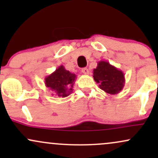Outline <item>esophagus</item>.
Returning a JSON list of instances; mask_svg holds the SVG:
<instances>
[{"label": "esophagus", "instance_id": "esophagus-1", "mask_svg": "<svg viewBox=\"0 0 158 158\" xmlns=\"http://www.w3.org/2000/svg\"><path fill=\"white\" fill-rule=\"evenodd\" d=\"M81 72L85 74V75H88L89 74V70H88V68H82L81 69Z\"/></svg>", "mask_w": 158, "mask_h": 158}]
</instances>
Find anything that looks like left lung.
<instances>
[{"instance_id": "1", "label": "left lung", "mask_w": 158, "mask_h": 158, "mask_svg": "<svg viewBox=\"0 0 158 158\" xmlns=\"http://www.w3.org/2000/svg\"><path fill=\"white\" fill-rule=\"evenodd\" d=\"M94 79L101 90L110 95L119 94L125 85V76L121 70L106 61L98 62L94 69Z\"/></svg>"}]
</instances>
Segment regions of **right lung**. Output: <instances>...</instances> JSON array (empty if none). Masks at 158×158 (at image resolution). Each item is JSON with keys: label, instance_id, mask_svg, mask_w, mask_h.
<instances>
[{"label": "right lung", "instance_id": "right-lung-1", "mask_svg": "<svg viewBox=\"0 0 158 158\" xmlns=\"http://www.w3.org/2000/svg\"><path fill=\"white\" fill-rule=\"evenodd\" d=\"M76 79V74L70 73L63 65H61L53 73L45 77L44 83L47 88L51 90L56 96L64 98L73 92Z\"/></svg>", "mask_w": 158, "mask_h": 158}]
</instances>
